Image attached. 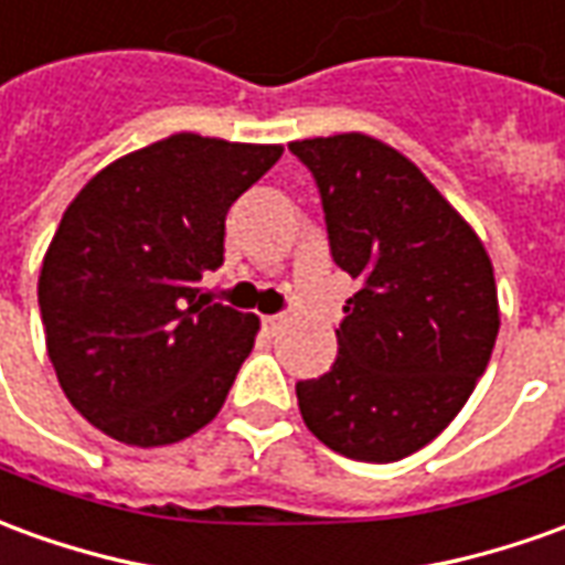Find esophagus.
I'll return each instance as SVG.
<instances>
[{
	"instance_id": "34e87169",
	"label": "esophagus",
	"mask_w": 565,
	"mask_h": 565,
	"mask_svg": "<svg viewBox=\"0 0 565 565\" xmlns=\"http://www.w3.org/2000/svg\"><path fill=\"white\" fill-rule=\"evenodd\" d=\"M281 323H284V315H266V318H263V327H266L269 333H275Z\"/></svg>"
}]
</instances>
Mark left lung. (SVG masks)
Returning <instances> with one entry per match:
<instances>
[{
	"mask_svg": "<svg viewBox=\"0 0 565 565\" xmlns=\"http://www.w3.org/2000/svg\"><path fill=\"white\" fill-rule=\"evenodd\" d=\"M315 173L333 259L358 294L337 364L296 385L309 431L339 456L397 461L459 416L499 337V290L471 223L394 146L361 131L294 140Z\"/></svg>",
	"mask_w": 565,
	"mask_h": 565,
	"instance_id": "8db88e82",
	"label": "left lung"
}]
</instances>
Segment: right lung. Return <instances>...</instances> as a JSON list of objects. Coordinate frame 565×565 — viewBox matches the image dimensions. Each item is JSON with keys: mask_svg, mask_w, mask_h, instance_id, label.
<instances>
[{"mask_svg": "<svg viewBox=\"0 0 565 565\" xmlns=\"http://www.w3.org/2000/svg\"><path fill=\"white\" fill-rule=\"evenodd\" d=\"M281 143L180 131L97 171L63 211L39 271L63 394L128 447L180 444L226 404L259 318L201 290L223 266L226 214Z\"/></svg>", "mask_w": 565, "mask_h": 565, "instance_id": "add662e5", "label": "right lung"}]
</instances>
